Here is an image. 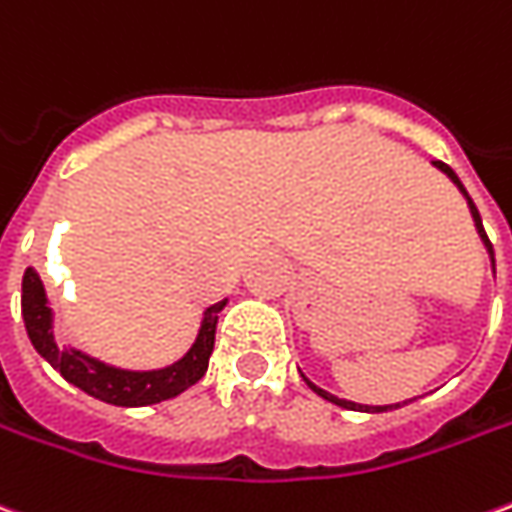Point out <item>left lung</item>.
I'll return each mask as SVG.
<instances>
[{"mask_svg": "<svg viewBox=\"0 0 512 512\" xmlns=\"http://www.w3.org/2000/svg\"><path fill=\"white\" fill-rule=\"evenodd\" d=\"M435 166H438V169H441L443 174H446V177H449V180L455 182L457 188H460V191H463V194H466V188H463V182L457 180V174H455V171L449 169V166H446V163H441V160H435ZM466 199H468V207H471V216H474V224H477V232H480L482 244L488 246V255H491V263H493V268H496V260H493V244H491V241H488V235H485V227H482V219H480V210H477V205H474V202H471V196L466 194ZM307 385H310V388H313V391H316L318 396H324V399H327V402H332V405H338V407H346V410H366V413H385V410H396V407H399V405H382V407L355 405V402H346V399H338V396H332V393L321 391V388H316V385H313V382H307Z\"/></svg>", "mask_w": 512, "mask_h": 512, "instance_id": "left-lung-1", "label": "left lung"}]
</instances>
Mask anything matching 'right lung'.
<instances>
[{"label":"right lung","mask_w":512,"mask_h":512,"mask_svg":"<svg viewBox=\"0 0 512 512\" xmlns=\"http://www.w3.org/2000/svg\"><path fill=\"white\" fill-rule=\"evenodd\" d=\"M224 305L227 302L207 307L196 343L182 360L157 371H124V368L105 366L77 349L60 346L52 335V310L46 305L44 282L35 274V268H27L21 280V316H24V327L35 352L44 357L49 366H55L63 374V380H69L71 385H77L94 399L119 407L155 405L202 380L207 360L213 355L216 324H219V313Z\"/></svg>","instance_id":"right-lung-1"}]
</instances>
